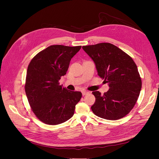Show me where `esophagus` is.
Wrapping results in <instances>:
<instances>
[{
    "label": "esophagus",
    "instance_id": "1",
    "mask_svg": "<svg viewBox=\"0 0 159 159\" xmlns=\"http://www.w3.org/2000/svg\"><path fill=\"white\" fill-rule=\"evenodd\" d=\"M82 93L83 96H84V95H87L88 93V91H87L86 90H84V91H82Z\"/></svg>",
    "mask_w": 159,
    "mask_h": 159
}]
</instances>
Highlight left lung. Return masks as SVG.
Returning a JSON list of instances; mask_svg holds the SVG:
<instances>
[{"instance_id": "left-lung-1", "label": "left lung", "mask_w": 159, "mask_h": 159, "mask_svg": "<svg viewBox=\"0 0 159 159\" xmlns=\"http://www.w3.org/2000/svg\"><path fill=\"white\" fill-rule=\"evenodd\" d=\"M95 64L98 76L107 83L109 90L104 95L93 91L95 102L93 113L107 120H118L128 114L140 95L142 81L132 58L110 43L82 46Z\"/></svg>"}]
</instances>
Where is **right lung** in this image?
Masks as SVG:
<instances>
[{"mask_svg": "<svg viewBox=\"0 0 159 159\" xmlns=\"http://www.w3.org/2000/svg\"><path fill=\"white\" fill-rule=\"evenodd\" d=\"M81 46L52 45L37 54L28 67L25 91L33 112L43 122L57 125L71 118L80 91L59 84L73 57Z\"/></svg>", "mask_w": 159, "mask_h": 159, "instance_id": "obj_1", "label": "right lung"}]
</instances>
